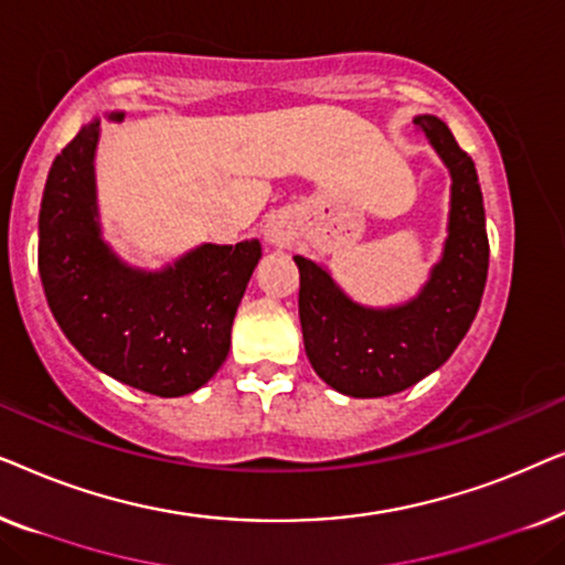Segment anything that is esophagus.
I'll use <instances>...</instances> for the list:
<instances>
[{
	"label": "esophagus",
	"mask_w": 565,
	"mask_h": 565,
	"mask_svg": "<svg viewBox=\"0 0 565 565\" xmlns=\"http://www.w3.org/2000/svg\"><path fill=\"white\" fill-rule=\"evenodd\" d=\"M265 238L269 244H285L288 242V228H285L282 223H267Z\"/></svg>",
	"instance_id": "34e87169"
}]
</instances>
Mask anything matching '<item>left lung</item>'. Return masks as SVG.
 Instances as JSON below:
<instances>
[{"mask_svg":"<svg viewBox=\"0 0 565 565\" xmlns=\"http://www.w3.org/2000/svg\"><path fill=\"white\" fill-rule=\"evenodd\" d=\"M414 122L452 182L443 257L422 290L406 303L373 308L347 296L321 262L292 257L308 360L323 383L352 398L401 393L445 365L473 323L486 288L489 236L473 159L437 115H416Z\"/></svg>","mask_w":565,"mask_h":565,"instance_id":"8db88e82","label":"left lung"}]
</instances>
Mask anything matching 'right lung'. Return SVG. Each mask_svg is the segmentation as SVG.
I'll use <instances>...</instances> for the list:
<instances>
[{
  "label": "right lung",
  "mask_w": 565,
  "mask_h": 565,
  "mask_svg": "<svg viewBox=\"0 0 565 565\" xmlns=\"http://www.w3.org/2000/svg\"><path fill=\"white\" fill-rule=\"evenodd\" d=\"M120 122L126 113H105ZM103 118L53 159L38 218V269L53 319L84 360L151 396L203 388L262 259L259 238L200 244L161 269L128 265L103 236L95 153Z\"/></svg>",
  "instance_id": "add662e5"
}]
</instances>
